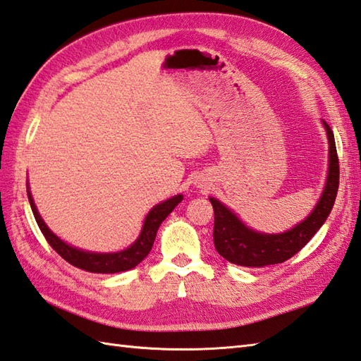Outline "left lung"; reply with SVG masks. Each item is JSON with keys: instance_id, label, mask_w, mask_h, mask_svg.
I'll return each mask as SVG.
<instances>
[{"instance_id": "1", "label": "left lung", "mask_w": 361, "mask_h": 361, "mask_svg": "<svg viewBox=\"0 0 361 361\" xmlns=\"http://www.w3.org/2000/svg\"><path fill=\"white\" fill-rule=\"evenodd\" d=\"M323 126L329 142L328 177H326L322 197L317 201L312 212L294 228L281 233L257 232L247 228L237 214L224 206L220 200L214 197L209 198L215 214L214 245L216 252L223 258L233 264L246 267L279 264L294 257L300 249H303L324 224L332 211L335 197H337L340 167L334 133L328 123L323 121Z\"/></svg>"}]
</instances>
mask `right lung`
I'll list each match as a JSON object with an SVG mask.
<instances>
[{"instance_id": "1", "label": "right lung", "mask_w": 361, "mask_h": 361, "mask_svg": "<svg viewBox=\"0 0 361 361\" xmlns=\"http://www.w3.org/2000/svg\"><path fill=\"white\" fill-rule=\"evenodd\" d=\"M27 197H29V203L32 207L33 216H35L41 232H43V235L46 237L49 245L56 250V254L61 255L66 262L71 263L72 266L80 267V269H85L87 272H94V274H116V272L133 269L137 264H140L142 259L147 257L150 249H152L158 228H160L161 223L166 220V216L169 215L183 200V195L180 194V195H173L172 198L163 201V203L154 206L146 215V220H145V224H142V229L140 232L138 238L133 241L129 247L120 250V252L106 254V252H90V250H82V249L67 245V243L63 241L60 237H56L55 233L47 228L44 220L41 219V215L38 214V209L35 203H33V198L29 190V183H27Z\"/></svg>"}]
</instances>
